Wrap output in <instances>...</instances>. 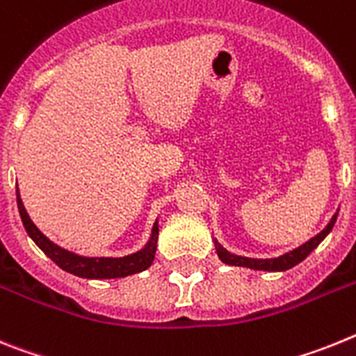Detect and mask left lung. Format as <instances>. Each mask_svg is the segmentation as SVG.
Segmentation results:
<instances>
[{
	"label": "left lung",
	"instance_id": "obj_1",
	"mask_svg": "<svg viewBox=\"0 0 356 356\" xmlns=\"http://www.w3.org/2000/svg\"><path fill=\"white\" fill-rule=\"evenodd\" d=\"M337 216H339V211L332 216V220L327 222V225L321 231L319 234H315L314 238H310L308 242H305L302 245L296 247L293 251L285 252V254L277 256V258H268V259H258V258H247V256H238L229 252L225 247H222L218 243L216 238H213V242H215V249L218 258L227 265H234V267H247L252 268V270H267V272H283L289 270V268L296 267L298 264H301L302 259L307 258L312 251H314L315 247L319 245L323 242L324 238L330 234V231L333 229V225L337 222Z\"/></svg>",
	"mask_w": 356,
	"mask_h": 356
}]
</instances>
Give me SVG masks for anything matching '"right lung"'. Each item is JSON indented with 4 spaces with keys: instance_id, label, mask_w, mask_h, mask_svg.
I'll return each instance as SVG.
<instances>
[{
    "instance_id": "add662e5",
    "label": "right lung",
    "mask_w": 356,
    "mask_h": 356,
    "mask_svg": "<svg viewBox=\"0 0 356 356\" xmlns=\"http://www.w3.org/2000/svg\"><path fill=\"white\" fill-rule=\"evenodd\" d=\"M17 195V209H19L21 220H23L24 229L32 238L35 245L48 256L51 261L58 265L63 270L70 272L73 276L86 277V280H114V277H125L131 274H138V272L147 270L152 265L154 258H156L157 249V236H159V225L154 224L152 234L148 238L147 245L140 249L138 252L132 254L122 256V258H89V256H80L75 252L66 251L60 245L54 243L48 236L37 229V225L33 224L32 218L29 216L26 209L23 206V200L19 195V188L15 190Z\"/></svg>"
}]
</instances>
